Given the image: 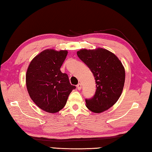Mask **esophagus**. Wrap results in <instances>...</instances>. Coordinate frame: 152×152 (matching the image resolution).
<instances>
[{"instance_id": "34e87169", "label": "esophagus", "mask_w": 152, "mask_h": 152, "mask_svg": "<svg viewBox=\"0 0 152 152\" xmlns=\"http://www.w3.org/2000/svg\"><path fill=\"white\" fill-rule=\"evenodd\" d=\"M76 87H77V88H78V90H81V88H82L81 84H80V83H78V84L76 85Z\"/></svg>"}]
</instances>
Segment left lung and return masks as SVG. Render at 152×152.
<instances>
[{"label":"left lung","mask_w":152,"mask_h":152,"mask_svg":"<svg viewBox=\"0 0 152 152\" xmlns=\"http://www.w3.org/2000/svg\"><path fill=\"white\" fill-rule=\"evenodd\" d=\"M77 55L91 70L96 84L95 94L86 99V106L95 113L105 111L121 95L125 79L124 67L114 53L103 48L82 49Z\"/></svg>","instance_id":"1"}]
</instances>
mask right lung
Masks as SVG:
<instances>
[{
    "label": "right lung",
    "instance_id": "add662e5",
    "mask_svg": "<svg viewBox=\"0 0 152 152\" xmlns=\"http://www.w3.org/2000/svg\"><path fill=\"white\" fill-rule=\"evenodd\" d=\"M68 54L67 50L48 49L31 61L26 73L27 89L31 99L41 109L56 113L65 106L75 86L60 71Z\"/></svg>",
    "mask_w": 152,
    "mask_h": 152
}]
</instances>
